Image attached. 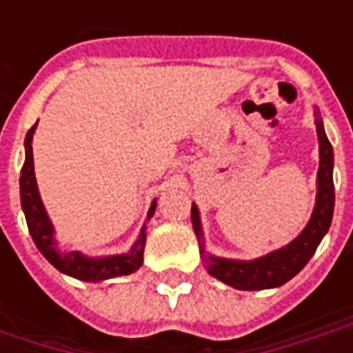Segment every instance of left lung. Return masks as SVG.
Segmentation results:
<instances>
[{"mask_svg":"<svg viewBox=\"0 0 353 353\" xmlns=\"http://www.w3.org/2000/svg\"><path fill=\"white\" fill-rule=\"evenodd\" d=\"M316 109V132L319 139V170H318V192H316V206L312 212L308 225L299 236L276 252L253 261L223 259L206 253L204 248V232L196 204L191 208V221L194 234L199 238L202 263L206 266L210 276H214L230 288L242 291H259V289L280 288L285 281L303 270L312 255L318 250L321 238L333 221L334 210V185H333V147L323 130V121Z\"/></svg>","mask_w":353,"mask_h":353,"instance_id":"left-lung-1","label":"left lung"}]
</instances>
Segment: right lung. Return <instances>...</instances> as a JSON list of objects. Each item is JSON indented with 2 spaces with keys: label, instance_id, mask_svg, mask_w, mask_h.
<instances>
[{
  "label": "right lung",
  "instance_id": "right-lung-1",
  "mask_svg": "<svg viewBox=\"0 0 353 353\" xmlns=\"http://www.w3.org/2000/svg\"><path fill=\"white\" fill-rule=\"evenodd\" d=\"M34 124L26 134L24 147H26V161L20 172V204L26 215L28 229L34 238L37 250L43 253V257L49 261L50 265L58 268L62 274L73 276L83 281H103L117 276H126L138 270L143 263V248H145V225L139 232L138 240L134 242L132 250L123 255H111V257H85L81 252L62 253L57 248L54 240V227L50 223L49 215L45 212L41 196L37 191L34 172V151H32V139L35 132ZM157 202L151 204L147 219H151L154 214Z\"/></svg>",
  "mask_w": 353,
  "mask_h": 353
}]
</instances>
